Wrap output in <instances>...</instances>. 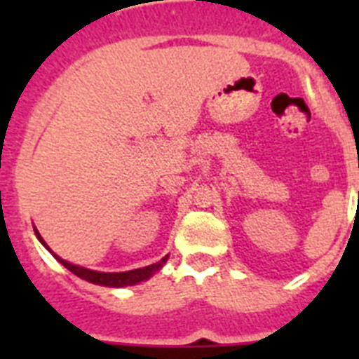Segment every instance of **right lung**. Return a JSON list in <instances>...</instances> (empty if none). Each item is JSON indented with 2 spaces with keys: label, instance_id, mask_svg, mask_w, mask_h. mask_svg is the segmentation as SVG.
I'll return each instance as SVG.
<instances>
[{
  "label": "right lung",
  "instance_id": "1",
  "mask_svg": "<svg viewBox=\"0 0 359 359\" xmlns=\"http://www.w3.org/2000/svg\"><path fill=\"white\" fill-rule=\"evenodd\" d=\"M36 238L41 240L42 245L46 248L50 253H52L55 259H57L61 264H63L67 270H70V272L74 273V276H78V278L86 279V281H89V283H95V285H102V287H128V285H135L140 283V281H145V279H149L151 276H154V273L160 270V268L165 264V261H168V255L163 257V259H160L158 262H154V264H149V266L145 268H135V270H128V272H97V270H89V268H83V266H78V264H72V262H67L65 259H61V257H57L55 253H53L50 248L46 245V242L42 240V236L39 235V231H35Z\"/></svg>",
  "mask_w": 359,
  "mask_h": 359
}]
</instances>
